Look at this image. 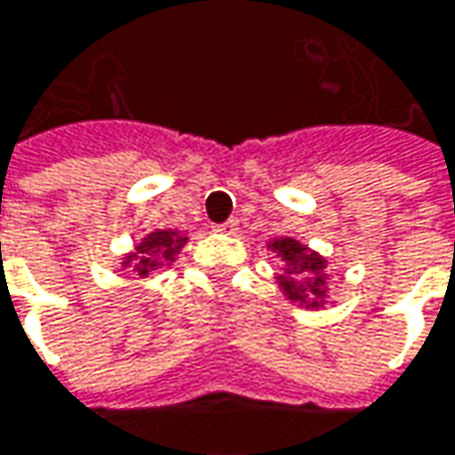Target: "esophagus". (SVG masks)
Here are the masks:
<instances>
[{
	"mask_svg": "<svg viewBox=\"0 0 455 455\" xmlns=\"http://www.w3.org/2000/svg\"><path fill=\"white\" fill-rule=\"evenodd\" d=\"M236 228H239V221L236 219H228L227 224H219L216 231H221V234H236Z\"/></svg>",
	"mask_w": 455,
	"mask_h": 455,
	"instance_id": "obj_1",
	"label": "esophagus"
}]
</instances>
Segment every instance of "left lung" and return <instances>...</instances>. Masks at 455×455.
Masks as SVG:
<instances>
[{"instance_id":"8db88e82","label":"left lung","mask_w":455,"mask_h":455,"mask_svg":"<svg viewBox=\"0 0 455 455\" xmlns=\"http://www.w3.org/2000/svg\"><path fill=\"white\" fill-rule=\"evenodd\" d=\"M270 252L281 260V273L275 275L283 297L299 307L323 310L328 299V260L294 236L268 239Z\"/></svg>"}]
</instances>
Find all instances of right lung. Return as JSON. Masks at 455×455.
<instances>
[{
  "label": "right lung",
  "mask_w": 455,
  "mask_h": 455,
  "mask_svg": "<svg viewBox=\"0 0 455 455\" xmlns=\"http://www.w3.org/2000/svg\"><path fill=\"white\" fill-rule=\"evenodd\" d=\"M187 239H189L187 231H180V228H153L132 244L130 252L119 258V268L132 270L140 278H150L158 268L174 266Z\"/></svg>",
  "instance_id": "add662e5"
}]
</instances>
